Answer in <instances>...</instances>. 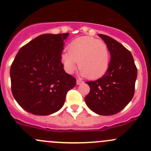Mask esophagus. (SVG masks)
<instances>
[{"label": "esophagus", "mask_w": 151, "mask_h": 151, "mask_svg": "<svg viewBox=\"0 0 151 151\" xmlns=\"http://www.w3.org/2000/svg\"><path fill=\"white\" fill-rule=\"evenodd\" d=\"M83 83V81H81V80H78V79L76 81V83H77V85H80L81 83Z\"/></svg>", "instance_id": "esophagus-1"}]
</instances>
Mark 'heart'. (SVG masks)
<instances>
[{
    "label": "heart",
    "mask_w": 151,
    "mask_h": 151,
    "mask_svg": "<svg viewBox=\"0 0 151 151\" xmlns=\"http://www.w3.org/2000/svg\"><path fill=\"white\" fill-rule=\"evenodd\" d=\"M68 50L61 54L62 63L68 73H73L78 63L81 76L97 79L105 75L109 68L108 46L96 38L89 36L76 38L70 42Z\"/></svg>",
    "instance_id": "heart-1"
}]
</instances>
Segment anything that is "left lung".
<instances>
[{
  "label": "left lung",
  "instance_id": "8db88e82",
  "mask_svg": "<svg viewBox=\"0 0 151 151\" xmlns=\"http://www.w3.org/2000/svg\"><path fill=\"white\" fill-rule=\"evenodd\" d=\"M98 35L108 46L110 62L102 78L86 82L90 91L85 97V102L94 113L110 116L124 109L132 99L137 69L128 49L110 36Z\"/></svg>",
  "mask_w": 151,
  "mask_h": 151
}]
</instances>
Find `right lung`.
I'll return each instance as SVG.
<instances>
[{
	"mask_svg": "<svg viewBox=\"0 0 151 151\" xmlns=\"http://www.w3.org/2000/svg\"><path fill=\"white\" fill-rule=\"evenodd\" d=\"M68 35L43 34L19 50L10 69L12 91L26 111L38 116L58 111L76 86V78L65 72L61 62Z\"/></svg>",
	"mask_w": 151,
	"mask_h": 151,
	"instance_id": "1",
	"label": "right lung"
}]
</instances>
